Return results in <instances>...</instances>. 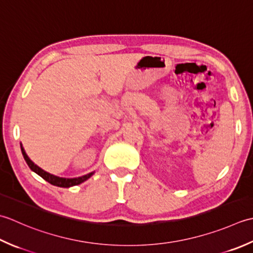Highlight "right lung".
<instances>
[{
	"mask_svg": "<svg viewBox=\"0 0 253 253\" xmlns=\"http://www.w3.org/2000/svg\"><path fill=\"white\" fill-rule=\"evenodd\" d=\"M20 148H22L23 156L25 158L26 163H27V165L29 166V168L32 169L33 171H35L37 174H39L41 178H43L45 181H48L49 183L53 184V185H56V187H61V188L73 187V185H77V184H80L82 182L86 181L87 179L90 178L92 174H94V172H90L88 174H85V176H83V177L73 178V179H66V178H60V177L53 176V174H51V173H49L47 171H44V170H42L41 168H39L37 165H35L32 161H30L29 157L27 156V154L25 153V149L23 148V146H20Z\"/></svg>",
	"mask_w": 253,
	"mask_h": 253,
	"instance_id": "add662e5",
	"label": "right lung"
}]
</instances>
